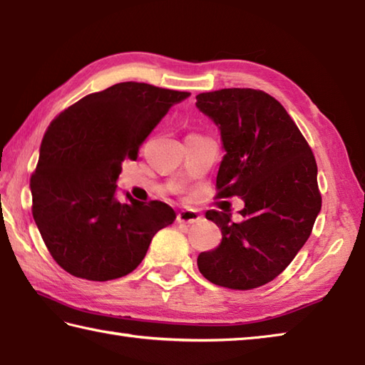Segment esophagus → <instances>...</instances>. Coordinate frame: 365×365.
<instances>
[{"label": "esophagus", "instance_id": "esophagus-1", "mask_svg": "<svg viewBox=\"0 0 365 365\" xmlns=\"http://www.w3.org/2000/svg\"><path fill=\"white\" fill-rule=\"evenodd\" d=\"M202 219V216L198 215L197 211H192V210H182L178 212V222L181 224H194L198 222Z\"/></svg>", "mask_w": 365, "mask_h": 365}]
</instances>
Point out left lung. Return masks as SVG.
Wrapping results in <instances>:
<instances>
[{
    "label": "left lung",
    "instance_id": "obj_1",
    "mask_svg": "<svg viewBox=\"0 0 365 365\" xmlns=\"http://www.w3.org/2000/svg\"><path fill=\"white\" fill-rule=\"evenodd\" d=\"M195 106L221 132L217 197H240L242 221L206 211L222 242L198 254L203 277L230 289L270 283L292 262L321 211L318 167L281 103L262 91L222 88L197 95Z\"/></svg>",
    "mask_w": 365,
    "mask_h": 365
}]
</instances>
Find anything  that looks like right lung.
I'll use <instances>...</instances> for the list:
<instances>
[{
  "instance_id": "obj_1",
  "label": "right lung",
  "mask_w": 365,
  "mask_h": 365,
  "mask_svg": "<svg viewBox=\"0 0 365 365\" xmlns=\"http://www.w3.org/2000/svg\"><path fill=\"white\" fill-rule=\"evenodd\" d=\"M190 97L143 82H120L91 93L55 119L30 180L33 217L63 270L91 281L122 278L141 264L150 240L173 224L167 203L115 197L125 159L168 109Z\"/></svg>"
}]
</instances>
